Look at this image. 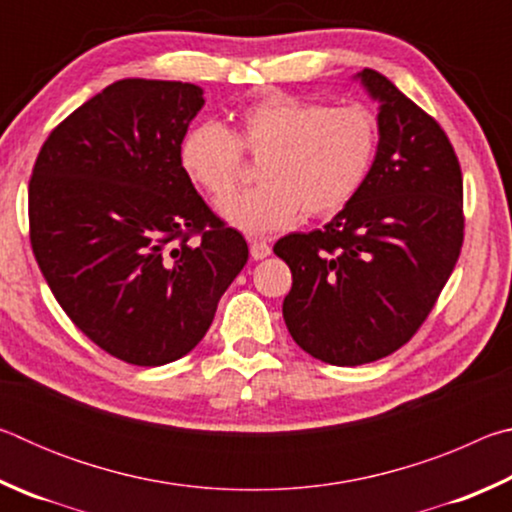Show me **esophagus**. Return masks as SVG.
<instances>
[{
  "mask_svg": "<svg viewBox=\"0 0 512 512\" xmlns=\"http://www.w3.org/2000/svg\"><path fill=\"white\" fill-rule=\"evenodd\" d=\"M268 255H271V246H268L266 241L250 239V257H253V259H264Z\"/></svg>",
  "mask_w": 512,
  "mask_h": 512,
  "instance_id": "34e87169",
  "label": "esophagus"
}]
</instances>
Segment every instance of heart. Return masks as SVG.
<instances>
[{"instance_id":"b5f03b06","label":"heart","mask_w":512,"mask_h":512,"mask_svg":"<svg viewBox=\"0 0 512 512\" xmlns=\"http://www.w3.org/2000/svg\"><path fill=\"white\" fill-rule=\"evenodd\" d=\"M377 121L366 108H329L293 94H268L239 112L237 128L201 121L180 142V164L212 198L235 189L244 148L262 185L219 203L225 221L248 235L291 225L305 210L332 216L361 192L377 155Z\"/></svg>"}]
</instances>
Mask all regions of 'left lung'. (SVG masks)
<instances>
[{
    "label": "left lung",
    "mask_w": 512,
    "mask_h": 512,
    "mask_svg": "<svg viewBox=\"0 0 512 512\" xmlns=\"http://www.w3.org/2000/svg\"><path fill=\"white\" fill-rule=\"evenodd\" d=\"M377 112V155L354 201L323 230L273 246L293 284L282 316L302 350L361 366L418 332L463 244V178L443 128L375 69L354 74Z\"/></svg>",
    "instance_id": "8db88e82"
}]
</instances>
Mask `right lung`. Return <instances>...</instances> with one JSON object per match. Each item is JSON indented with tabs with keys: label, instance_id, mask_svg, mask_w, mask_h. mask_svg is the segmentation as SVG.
Here are the masks:
<instances>
[{
	"label": "right lung",
	"instance_id": "right-lung-1",
	"mask_svg": "<svg viewBox=\"0 0 512 512\" xmlns=\"http://www.w3.org/2000/svg\"><path fill=\"white\" fill-rule=\"evenodd\" d=\"M203 106L194 83L117 81L51 131L33 167L31 246L51 293L133 366L192 352L248 262L180 164Z\"/></svg>",
	"mask_w": 512,
	"mask_h": 512
}]
</instances>
